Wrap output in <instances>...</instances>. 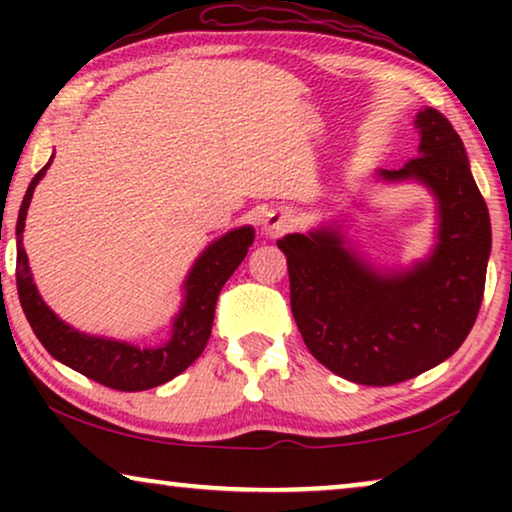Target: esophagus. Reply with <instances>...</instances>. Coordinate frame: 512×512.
Masks as SVG:
<instances>
[{
	"label": "esophagus",
	"instance_id": "34e87169",
	"mask_svg": "<svg viewBox=\"0 0 512 512\" xmlns=\"http://www.w3.org/2000/svg\"><path fill=\"white\" fill-rule=\"evenodd\" d=\"M289 226H291V216L284 212H272L268 214V219H265V228H268L270 233H284Z\"/></svg>",
	"mask_w": 512,
	"mask_h": 512
}]
</instances>
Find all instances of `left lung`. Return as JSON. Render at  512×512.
<instances>
[{
  "label": "left lung",
  "mask_w": 512,
  "mask_h": 512,
  "mask_svg": "<svg viewBox=\"0 0 512 512\" xmlns=\"http://www.w3.org/2000/svg\"><path fill=\"white\" fill-rule=\"evenodd\" d=\"M419 156L384 179H419L440 205L438 247L401 275H377L331 230L277 240L289 265L291 312L321 366L356 384L389 387L452 356L485 296L492 226L464 142L443 114L417 116Z\"/></svg>",
  "instance_id": "left-lung-1"
}]
</instances>
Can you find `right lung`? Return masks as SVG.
<instances>
[{
    "instance_id": "right-lung-1",
    "label": "right lung",
    "mask_w": 512,
    "mask_h": 512,
    "mask_svg": "<svg viewBox=\"0 0 512 512\" xmlns=\"http://www.w3.org/2000/svg\"><path fill=\"white\" fill-rule=\"evenodd\" d=\"M48 165H51V160L34 174L30 186H27L16 223L18 298L34 335L46 347V352L60 363L109 389L144 391L170 382L205 352L209 335H212L216 298H219L223 284L237 270V265L247 256V249L254 242V228L247 226L230 230L221 240L209 244L205 254L198 258L186 279V303L181 307L179 317L174 319L170 342L156 349H139L128 345V342L90 338V335L62 324L44 305L37 286L32 284L30 265H27V254L23 249L27 207H30L34 186L44 177Z\"/></svg>"
}]
</instances>
